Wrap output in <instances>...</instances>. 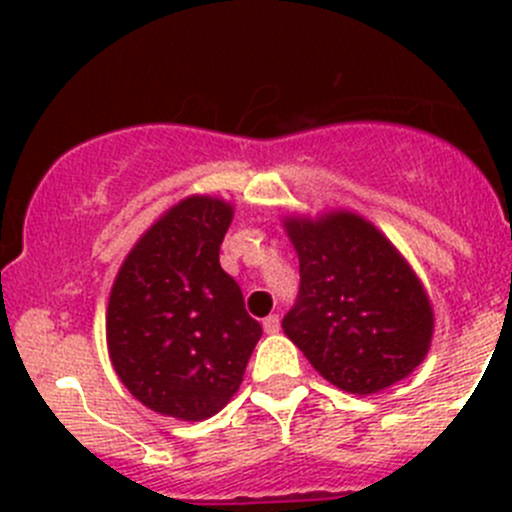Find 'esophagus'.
I'll use <instances>...</instances> for the list:
<instances>
[{
  "instance_id": "obj_1",
  "label": "esophagus",
  "mask_w": 512,
  "mask_h": 512,
  "mask_svg": "<svg viewBox=\"0 0 512 512\" xmlns=\"http://www.w3.org/2000/svg\"><path fill=\"white\" fill-rule=\"evenodd\" d=\"M262 327H265L267 334L280 332V314H270V317L262 319Z\"/></svg>"
}]
</instances>
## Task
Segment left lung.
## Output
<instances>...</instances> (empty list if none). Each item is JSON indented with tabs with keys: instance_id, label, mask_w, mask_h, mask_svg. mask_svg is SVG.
I'll return each instance as SVG.
<instances>
[{
	"instance_id": "left-lung-1",
	"label": "left lung",
	"mask_w": 512,
	"mask_h": 512,
	"mask_svg": "<svg viewBox=\"0 0 512 512\" xmlns=\"http://www.w3.org/2000/svg\"><path fill=\"white\" fill-rule=\"evenodd\" d=\"M299 294L282 329L334 386L374 394L409 376L433 337V309L396 247L354 213L287 218Z\"/></svg>"
}]
</instances>
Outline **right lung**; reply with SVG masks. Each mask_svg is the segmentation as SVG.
Returning <instances> with one entry per match:
<instances>
[{"label": "right lung", "mask_w": 512, "mask_h": 512, "mask_svg": "<svg viewBox=\"0 0 512 512\" xmlns=\"http://www.w3.org/2000/svg\"><path fill=\"white\" fill-rule=\"evenodd\" d=\"M232 205L180 200L128 252L108 297L106 339L118 379L156 414L203 421L240 389L262 327L220 267Z\"/></svg>", "instance_id": "add662e5"}]
</instances>
